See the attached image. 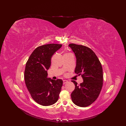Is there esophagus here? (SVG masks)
<instances>
[{"label": "esophagus", "mask_w": 126, "mask_h": 126, "mask_svg": "<svg viewBox=\"0 0 126 126\" xmlns=\"http://www.w3.org/2000/svg\"><path fill=\"white\" fill-rule=\"evenodd\" d=\"M67 82H68V81H67V80H63V84H65V83H67Z\"/></svg>", "instance_id": "34e87169"}]
</instances>
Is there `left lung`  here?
<instances>
[{
	"mask_svg": "<svg viewBox=\"0 0 126 126\" xmlns=\"http://www.w3.org/2000/svg\"><path fill=\"white\" fill-rule=\"evenodd\" d=\"M68 46L77 59L75 72L79 76L82 75L83 79V82L80 85L72 81L75 89L71 97L77 106L87 107L96 100L101 91L103 82L102 65L95 53L86 46L73 43Z\"/></svg>",
	"mask_w": 126,
	"mask_h": 126,
	"instance_id": "left-lung-1",
	"label": "left lung"
}]
</instances>
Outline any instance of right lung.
I'll use <instances>...</instances> for the list:
<instances>
[{
    "mask_svg": "<svg viewBox=\"0 0 126 126\" xmlns=\"http://www.w3.org/2000/svg\"><path fill=\"white\" fill-rule=\"evenodd\" d=\"M62 44H48L39 46L32 53L26 63L24 71L25 85L36 102L44 106L56 103L61 90L63 81L48 78L47 70L52 56Z\"/></svg>",
    "mask_w": 126,
    "mask_h": 126,
    "instance_id": "add662e5",
    "label": "right lung"
}]
</instances>
